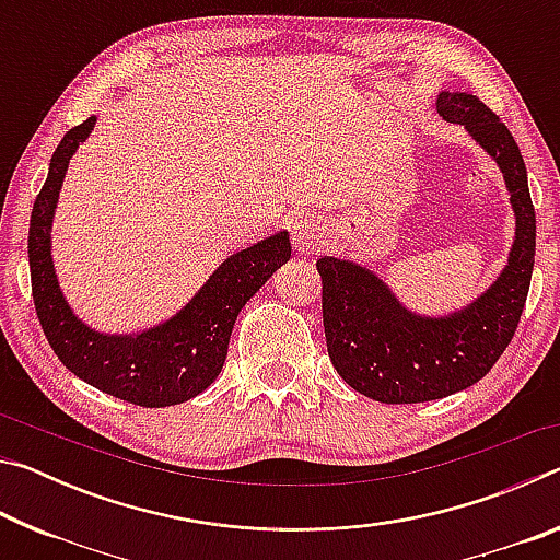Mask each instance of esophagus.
Segmentation results:
<instances>
[{"label": "esophagus", "instance_id": "obj_1", "mask_svg": "<svg viewBox=\"0 0 560 560\" xmlns=\"http://www.w3.org/2000/svg\"><path fill=\"white\" fill-rule=\"evenodd\" d=\"M324 224L320 220H314V217H301L291 224V236H293V246L301 257H314V254L324 246Z\"/></svg>", "mask_w": 560, "mask_h": 560}]
</instances>
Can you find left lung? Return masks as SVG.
Masks as SVG:
<instances>
[{"label": "left lung", "mask_w": 560, "mask_h": 560, "mask_svg": "<svg viewBox=\"0 0 560 560\" xmlns=\"http://www.w3.org/2000/svg\"><path fill=\"white\" fill-rule=\"evenodd\" d=\"M438 113L464 126L499 165L516 232L497 281L444 316L415 314L363 264L340 257L316 261L330 363L353 390L387 405L440 400L481 381L514 338L534 271L536 212L514 136L471 93L442 91Z\"/></svg>", "instance_id": "left-lung-1"}]
</instances>
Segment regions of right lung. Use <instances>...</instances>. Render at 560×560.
Listing matches in <instances>:
<instances>
[{
	"label": "right lung",
	"mask_w": 560,
	"mask_h": 560,
	"mask_svg": "<svg viewBox=\"0 0 560 560\" xmlns=\"http://www.w3.org/2000/svg\"><path fill=\"white\" fill-rule=\"evenodd\" d=\"M96 116L66 132L49 163L30 222L32 296L44 336L69 371L101 393L140 407H170L207 390L222 373L234 320L283 261L289 232H277L226 257L175 316L140 334H101L73 314L51 257V224L69 160Z\"/></svg>",
	"instance_id": "obj_1"
}]
</instances>
